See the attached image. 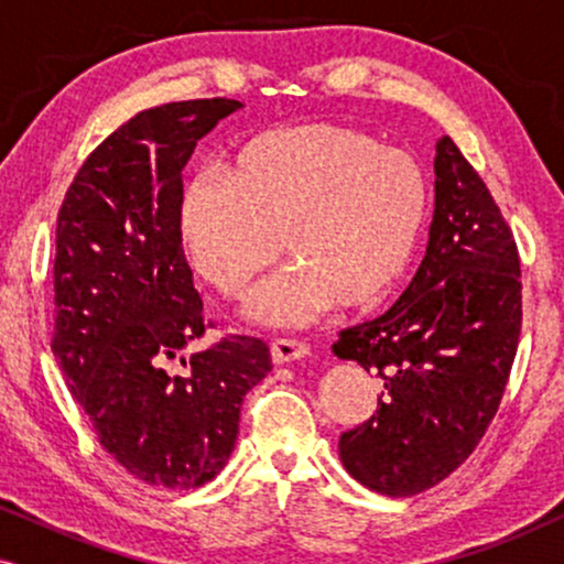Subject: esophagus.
Masks as SVG:
<instances>
[{
	"instance_id": "esophagus-1",
	"label": "esophagus",
	"mask_w": 564,
	"mask_h": 564,
	"mask_svg": "<svg viewBox=\"0 0 564 564\" xmlns=\"http://www.w3.org/2000/svg\"><path fill=\"white\" fill-rule=\"evenodd\" d=\"M311 354V344L297 341V338H274L272 341V359L274 365H284V361L303 359Z\"/></svg>"
}]
</instances>
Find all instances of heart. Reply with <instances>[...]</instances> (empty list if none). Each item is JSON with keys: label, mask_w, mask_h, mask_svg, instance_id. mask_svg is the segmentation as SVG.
Instances as JSON below:
<instances>
[{"label": "heart", "mask_w": 564, "mask_h": 564, "mask_svg": "<svg viewBox=\"0 0 564 564\" xmlns=\"http://www.w3.org/2000/svg\"><path fill=\"white\" fill-rule=\"evenodd\" d=\"M429 210L411 153L334 122L274 128L238 145L228 169L184 184L176 236L192 269L230 300L290 272L257 303L259 321L292 326L330 305L372 307L395 288Z\"/></svg>", "instance_id": "heart-1"}]
</instances>
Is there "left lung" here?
<instances>
[{"instance_id":"8db88e82","label":"left lung","mask_w":564,"mask_h":564,"mask_svg":"<svg viewBox=\"0 0 564 564\" xmlns=\"http://www.w3.org/2000/svg\"><path fill=\"white\" fill-rule=\"evenodd\" d=\"M434 220L419 272L380 318L341 330L338 359L382 380L377 411L338 438L346 473L392 498L449 477L485 436L521 334L511 228L449 135L436 143Z\"/></svg>"}]
</instances>
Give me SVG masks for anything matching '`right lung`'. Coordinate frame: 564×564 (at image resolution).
I'll return each instance as SVG.
<instances>
[{
	"instance_id": "add662e5",
	"label": "right lung",
	"mask_w": 564,
	"mask_h": 564,
	"mask_svg": "<svg viewBox=\"0 0 564 564\" xmlns=\"http://www.w3.org/2000/svg\"><path fill=\"white\" fill-rule=\"evenodd\" d=\"M241 107L213 97L138 112L89 153L58 210L53 357L102 449L151 488L210 482L236 446L246 392L272 369L253 336L182 357L207 326L176 236L182 169Z\"/></svg>"
}]
</instances>
